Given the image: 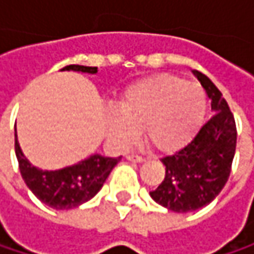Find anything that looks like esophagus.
I'll list each match as a JSON object with an SVG mask.
<instances>
[{
    "instance_id": "obj_1",
    "label": "esophagus",
    "mask_w": 254,
    "mask_h": 254,
    "mask_svg": "<svg viewBox=\"0 0 254 254\" xmlns=\"http://www.w3.org/2000/svg\"><path fill=\"white\" fill-rule=\"evenodd\" d=\"M127 159L129 162H136V163H142V162H145V159L144 157H141V156H135V154H127Z\"/></svg>"
}]
</instances>
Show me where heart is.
Returning a JSON list of instances; mask_svg holds the SVG:
<instances>
[{
    "instance_id": "heart-1",
    "label": "heart",
    "mask_w": 254,
    "mask_h": 254,
    "mask_svg": "<svg viewBox=\"0 0 254 254\" xmlns=\"http://www.w3.org/2000/svg\"><path fill=\"white\" fill-rule=\"evenodd\" d=\"M207 100L203 89L174 75H157L133 83L119 101V113L109 118L107 135L118 148L130 145L138 129L159 153L184 148L203 125Z\"/></svg>"
}]
</instances>
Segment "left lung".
I'll return each instance as SVG.
<instances>
[{
    "instance_id": "8db88e82",
    "label": "left lung",
    "mask_w": 254,
    "mask_h": 254,
    "mask_svg": "<svg viewBox=\"0 0 254 254\" xmlns=\"http://www.w3.org/2000/svg\"><path fill=\"white\" fill-rule=\"evenodd\" d=\"M194 75L212 100L215 115L190 144L162 159L166 175L150 191L156 203L178 213L194 212L215 200L228 181L237 145L235 121L222 92L201 72Z\"/></svg>"
}]
</instances>
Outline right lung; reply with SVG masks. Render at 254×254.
<instances>
[{"label":"right lung","instance_id":"add662e5","mask_svg":"<svg viewBox=\"0 0 254 254\" xmlns=\"http://www.w3.org/2000/svg\"><path fill=\"white\" fill-rule=\"evenodd\" d=\"M63 70H75L83 73H97V67L70 64ZM14 148L19 162L22 178L29 190L47 206L56 210H67L77 207L91 200L103 187L113 168L119 163L121 157H104L101 154H92L76 165L59 169L42 171L30 165L23 154L17 132L14 129Z\"/></svg>","mask_w":254,"mask_h":254}]
</instances>
